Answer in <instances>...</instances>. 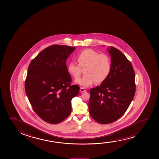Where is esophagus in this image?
Instances as JSON below:
<instances>
[{
	"instance_id": "1",
	"label": "esophagus",
	"mask_w": 159,
	"mask_h": 159,
	"mask_svg": "<svg viewBox=\"0 0 159 159\" xmlns=\"http://www.w3.org/2000/svg\"><path fill=\"white\" fill-rule=\"evenodd\" d=\"M86 92V90L84 88H83V87H80V93H83V92Z\"/></svg>"
}]
</instances>
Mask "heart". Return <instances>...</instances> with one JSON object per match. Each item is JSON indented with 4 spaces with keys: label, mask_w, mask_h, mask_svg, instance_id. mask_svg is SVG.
Wrapping results in <instances>:
<instances>
[{
    "label": "heart",
    "mask_w": 159,
    "mask_h": 159,
    "mask_svg": "<svg viewBox=\"0 0 159 159\" xmlns=\"http://www.w3.org/2000/svg\"><path fill=\"white\" fill-rule=\"evenodd\" d=\"M78 65L68 64L67 70L74 79H78L84 70L85 75L75 81L76 84L87 87L94 83L100 84L107 80L111 70L110 57L105 54H99L96 50L87 49L76 56Z\"/></svg>",
    "instance_id": "b5f03b06"
}]
</instances>
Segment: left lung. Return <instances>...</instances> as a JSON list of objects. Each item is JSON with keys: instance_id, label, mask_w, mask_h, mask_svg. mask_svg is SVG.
I'll use <instances>...</instances> for the list:
<instances>
[{"instance_id": "1", "label": "left lung", "mask_w": 159, "mask_h": 159, "mask_svg": "<svg viewBox=\"0 0 159 159\" xmlns=\"http://www.w3.org/2000/svg\"><path fill=\"white\" fill-rule=\"evenodd\" d=\"M111 70L107 80L89 90V114L96 122H115L126 112L135 96V74L130 61L113 47L108 49Z\"/></svg>"}]
</instances>
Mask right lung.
<instances>
[{
	"label": "right lung",
	"mask_w": 159,
	"mask_h": 159,
	"mask_svg": "<svg viewBox=\"0 0 159 159\" xmlns=\"http://www.w3.org/2000/svg\"><path fill=\"white\" fill-rule=\"evenodd\" d=\"M75 48L54 44L41 51L29 66L25 90L35 113L50 124H57L72 111L71 100L80 87L71 85L66 60Z\"/></svg>",
	"instance_id": "1"
}]
</instances>
